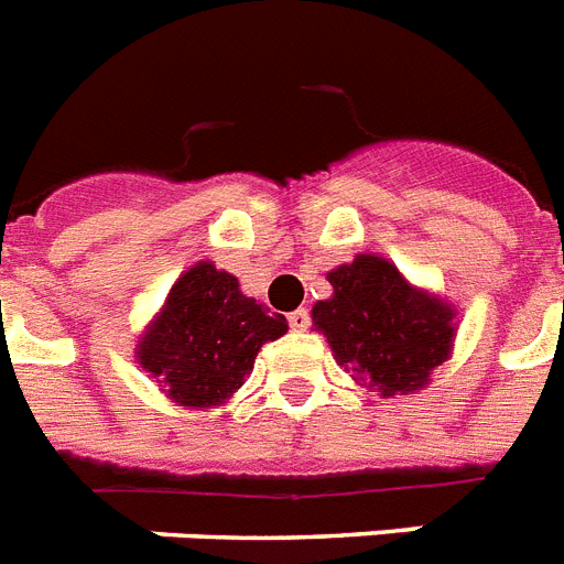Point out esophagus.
Masks as SVG:
<instances>
[{"label": "esophagus", "instance_id": "34e87169", "mask_svg": "<svg viewBox=\"0 0 564 564\" xmlns=\"http://www.w3.org/2000/svg\"><path fill=\"white\" fill-rule=\"evenodd\" d=\"M288 323H291V328H294V332H305V328L311 326V314H308V308H296V311H291V314H288Z\"/></svg>", "mask_w": 564, "mask_h": 564}]
</instances>
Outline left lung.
I'll list each match as a JSON object with an SVG mask.
<instances>
[{"instance_id": "8db88e82", "label": "left lung", "mask_w": 564, "mask_h": 564, "mask_svg": "<svg viewBox=\"0 0 564 564\" xmlns=\"http://www.w3.org/2000/svg\"><path fill=\"white\" fill-rule=\"evenodd\" d=\"M335 294L311 308L335 360L378 395L416 393L454 346L457 311L419 291L393 261L360 253L328 273Z\"/></svg>"}]
</instances>
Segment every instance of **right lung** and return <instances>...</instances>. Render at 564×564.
Returning a JSON list of instances; mask_svg holds the SVG:
<instances>
[{"label": "right lung", "instance_id": "right-lung-1", "mask_svg": "<svg viewBox=\"0 0 564 564\" xmlns=\"http://www.w3.org/2000/svg\"><path fill=\"white\" fill-rule=\"evenodd\" d=\"M285 332L288 319L241 294L232 273L197 261L169 291L137 360L180 408H215L245 384L261 346Z\"/></svg>", "mask_w": 564, "mask_h": 564}]
</instances>
